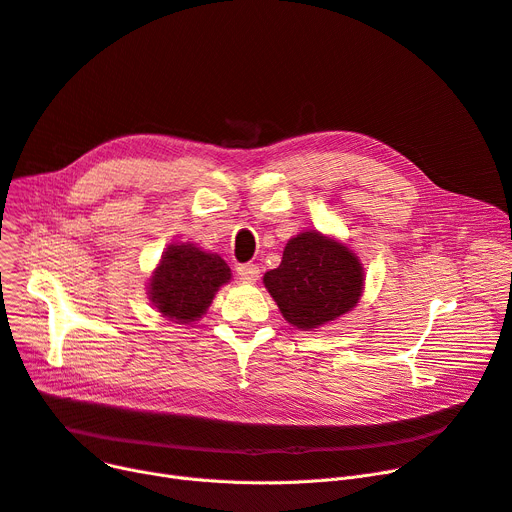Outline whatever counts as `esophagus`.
<instances>
[{
	"label": "esophagus",
	"instance_id": "esophagus-1",
	"mask_svg": "<svg viewBox=\"0 0 512 512\" xmlns=\"http://www.w3.org/2000/svg\"><path fill=\"white\" fill-rule=\"evenodd\" d=\"M236 276L242 282H255L259 278V267L255 263H240L236 265Z\"/></svg>",
	"mask_w": 512,
	"mask_h": 512
}]
</instances>
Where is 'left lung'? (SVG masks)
<instances>
[{"label":"left lung","mask_w":512,"mask_h":512,"mask_svg":"<svg viewBox=\"0 0 512 512\" xmlns=\"http://www.w3.org/2000/svg\"><path fill=\"white\" fill-rule=\"evenodd\" d=\"M288 324L311 330L351 311L363 290L355 253L319 232L288 240L282 263L263 276Z\"/></svg>","instance_id":"left-lung-1"}]
</instances>
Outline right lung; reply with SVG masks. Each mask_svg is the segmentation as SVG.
I'll return each mask as SVG.
<instances>
[{
	"label": "right lung",
	"instance_id": "add662e5",
	"mask_svg": "<svg viewBox=\"0 0 512 512\" xmlns=\"http://www.w3.org/2000/svg\"><path fill=\"white\" fill-rule=\"evenodd\" d=\"M230 280L228 263L193 245H172L151 276L149 297L170 319L188 324L201 317L213 294Z\"/></svg>",
	"mask_w": 512,
	"mask_h": 512
}]
</instances>
